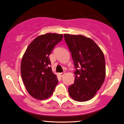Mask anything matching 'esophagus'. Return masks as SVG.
Listing matches in <instances>:
<instances>
[{
  "mask_svg": "<svg viewBox=\"0 0 124 124\" xmlns=\"http://www.w3.org/2000/svg\"><path fill=\"white\" fill-rule=\"evenodd\" d=\"M64 74H65V72H62V73H59V75L61 77H62L64 75Z\"/></svg>",
  "mask_w": 124,
  "mask_h": 124,
  "instance_id": "1",
  "label": "esophagus"
}]
</instances>
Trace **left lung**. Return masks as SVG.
Masks as SVG:
<instances>
[{
	"label": "left lung",
	"mask_w": 124,
	"mask_h": 124,
	"mask_svg": "<svg viewBox=\"0 0 124 124\" xmlns=\"http://www.w3.org/2000/svg\"><path fill=\"white\" fill-rule=\"evenodd\" d=\"M71 54L75 78L69 93L78 102L91 99L103 83L106 74L104 54L98 45L83 35H64Z\"/></svg>",
	"instance_id": "obj_1"
}]
</instances>
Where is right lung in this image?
Listing matches in <instances>:
<instances>
[{
  "instance_id": "add662e5",
  "label": "right lung",
  "mask_w": 124,
  "mask_h": 124,
  "mask_svg": "<svg viewBox=\"0 0 124 124\" xmlns=\"http://www.w3.org/2000/svg\"><path fill=\"white\" fill-rule=\"evenodd\" d=\"M62 34L48 33L32 41L22 58L21 72L28 92L33 98L44 100L53 93L58 80L51 70L49 55L58 42Z\"/></svg>"
}]
</instances>
